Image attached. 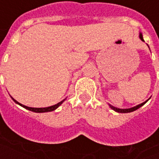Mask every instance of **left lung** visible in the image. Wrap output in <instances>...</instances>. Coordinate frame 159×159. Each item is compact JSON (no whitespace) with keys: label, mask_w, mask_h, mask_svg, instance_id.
<instances>
[{"label":"left lung","mask_w":159,"mask_h":159,"mask_svg":"<svg viewBox=\"0 0 159 159\" xmlns=\"http://www.w3.org/2000/svg\"><path fill=\"white\" fill-rule=\"evenodd\" d=\"M140 38H141V40H142V41H144V40H143V37H142V34H140ZM148 101H146V102H143V103L139 104V105L134 107H131V108H127V109H120V108H117V107H114L111 106V105H110V107H111L113 110H114V111L118 112V113H130V112H133V111H135V110L140 108V107H141V106H143V105H144Z\"/></svg>","instance_id":"obj_1"}]
</instances>
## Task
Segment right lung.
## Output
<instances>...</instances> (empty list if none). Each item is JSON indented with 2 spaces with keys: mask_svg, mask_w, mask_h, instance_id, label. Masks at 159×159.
Returning a JSON list of instances; mask_svg holds the SVG:
<instances>
[{
  "mask_svg": "<svg viewBox=\"0 0 159 159\" xmlns=\"http://www.w3.org/2000/svg\"><path fill=\"white\" fill-rule=\"evenodd\" d=\"M12 100L14 101L16 103H18V105H20V106H22L23 107H24V108L30 110V111H32V112H34V113H46V112H52V111H54V110L57 109V107H58L62 103V102H63V101H62V102H58L57 104L53 105V106L48 107H40V108H38V107H30L24 106V105H23V104L18 102H17L16 100H14L13 98H12Z\"/></svg>",
  "mask_w": 159,
  "mask_h": 159,
  "instance_id": "1",
  "label": "right lung"
}]
</instances>
